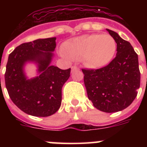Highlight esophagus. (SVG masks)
Instances as JSON below:
<instances>
[{
    "label": "esophagus",
    "mask_w": 147,
    "mask_h": 147,
    "mask_svg": "<svg viewBox=\"0 0 147 147\" xmlns=\"http://www.w3.org/2000/svg\"><path fill=\"white\" fill-rule=\"evenodd\" d=\"M79 68H78V67H76V66H72V67H71V70H72V71H76V70H78Z\"/></svg>",
    "instance_id": "1"
}]
</instances>
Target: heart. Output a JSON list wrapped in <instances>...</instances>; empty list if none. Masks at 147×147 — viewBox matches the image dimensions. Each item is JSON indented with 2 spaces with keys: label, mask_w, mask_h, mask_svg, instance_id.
<instances>
[{
  "label": "heart",
  "mask_w": 147,
  "mask_h": 147,
  "mask_svg": "<svg viewBox=\"0 0 147 147\" xmlns=\"http://www.w3.org/2000/svg\"><path fill=\"white\" fill-rule=\"evenodd\" d=\"M62 55L68 60H82L90 68L105 67L113 59L116 42L109 34H84L62 45Z\"/></svg>",
  "instance_id": "heart-1"
}]
</instances>
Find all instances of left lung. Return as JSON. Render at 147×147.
<instances>
[{
    "label": "left lung",
    "instance_id": "8db88e82",
    "mask_svg": "<svg viewBox=\"0 0 147 147\" xmlns=\"http://www.w3.org/2000/svg\"><path fill=\"white\" fill-rule=\"evenodd\" d=\"M117 43L116 57L99 69H82L88 98L93 106L105 113L127 108L137 96L141 73L138 57L129 42L107 29Z\"/></svg>",
    "mask_w": 147,
    "mask_h": 147
}]
</instances>
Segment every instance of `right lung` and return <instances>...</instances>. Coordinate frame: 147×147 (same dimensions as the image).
Instances as JSON below:
<instances>
[{
	"instance_id": "obj_1",
	"label": "right lung",
	"mask_w": 147,
	"mask_h": 147,
	"mask_svg": "<svg viewBox=\"0 0 147 147\" xmlns=\"http://www.w3.org/2000/svg\"><path fill=\"white\" fill-rule=\"evenodd\" d=\"M56 37L25 42L9 56L5 84L13 103L28 115L47 117L55 113L62 102V88L70 77L71 68L62 70L51 65ZM38 66L39 76L28 80L24 73L26 62Z\"/></svg>"
}]
</instances>
